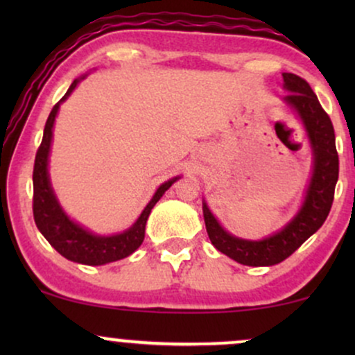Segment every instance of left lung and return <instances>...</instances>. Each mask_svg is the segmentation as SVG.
<instances>
[{"instance_id": "1", "label": "left lung", "mask_w": 355, "mask_h": 355, "mask_svg": "<svg viewBox=\"0 0 355 355\" xmlns=\"http://www.w3.org/2000/svg\"><path fill=\"white\" fill-rule=\"evenodd\" d=\"M284 103L302 121L312 150V175L304 202L297 214L280 230L262 240H245L232 235L220 225L203 200V220L210 242L235 262L250 267H270L291 257L311 235L320 229L334 202L339 178V155L331 118L320 107L311 85L294 73H282Z\"/></svg>"}]
</instances>
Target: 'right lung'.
Here are the masks:
<instances>
[{"mask_svg":"<svg viewBox=\"0 0 355 355\" xmlns=\"http://www.w3.org/2000/svg\"><path fill=\"white\" fill-rule=\"evenodd\" d=\"M87 78V75L80 76L71 83L68 92L58 103L51 110L44 125L43 140L40 145L35 158L33 168V217L38 230L43 237L50 242L58 254L71 262L83 263V266H105V263L116 262L132 255L138 247L141 245L145 239V225L148 215L155 203L164 197V193L180 177H173L158 187L152 200L146 203L144 211L137 222L130 229L115 235H98L93 234L78 222L71 220L60 205L50 182V172H48V162H50V150L53 140V126H55L56 115H58L60 105L71 95L73 89L78 87L81 80Z\"/></svg>","mask_w":355,"mask_h":355,"instance_id":"obj_1","label":"right lung"}]
</instances>
